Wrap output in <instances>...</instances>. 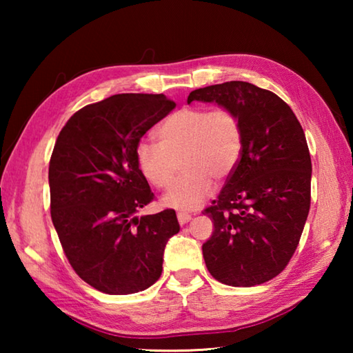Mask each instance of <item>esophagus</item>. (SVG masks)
<instances>
[{"instance_id": "esophagus-1", "label": "esophagus", "mask_w": 353, "mask_h": 353, "mask_svg": "<svg viewBox=\"0 0 353 353\" xmlns=\"http://www.w3.org/2000/svg\"><path fill=\"white\" fill-rule=\"evenodd\" d=\"M177 219H179V224L183 225V224H187L188 221L191 219V214L190 213H185V212H179L177 213Z\"/></svg>"}]
</instances>
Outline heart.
Wrapping results in <instances>:
<instances>
[{
  "instance_id": "obj_1",
  "label": "heart",
  "mask_w": 353,
  "mask_h": 353,
  "mask_svg": "<svg viewBox=\"0 0 353 353\" xmlns=\"http://www.w3.org/2000/svg\"><path fill=\"white\" fill-rule=\"evenodd\" d=\"M157 137L160 145H137V165L152 187L168 190L182 162L185 174L163 198V205L182 212L196 210L210 198L214 179L234 172L244 146L240 117L224 107H183L160 124Z\"/></svg>"
}]
</instances>
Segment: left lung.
Returning <instances> with one entry per match:
<instances>
[{
  "mask_svg": "<svg viewBox=\"0 0 353 353\" xmlns=\"http://www.w3.org/2000/svg\"><path fill=\"white\" fill-rule=\"evenodd\" d=\"M241 119L244 146L216 201L204 210L213 234L202 244L221 283L254 286L282 272L301 240L312 198V159L291 107L254 83L230 81L191 92Z\"/></svg>",
  "mask_w": 353,
  "mask_h": 353,
  "instance_id": "1",
  "label": "left lung"
}]
</instances>
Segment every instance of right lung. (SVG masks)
Instances as JSON below:
<instances>
[{
	"label": "right lung",
	"instance_id": "obj_1",
	"mask_svg": "<svg viewBox=\"0 0 353 353\" xmlns=\"http://www.w3.org/2000/svg\"><path fill=\"white\" fill-rule=\"evenodd\" d=\"M174 107L165 94H113L77 110L52 149V224L77 276L105 294L157 282L166 243L181 230L171 208L135 216L154 199L135 148Z\"/></svg>",
	"mask_w": 353,
	"mask_h": 353
}]
</instances>
